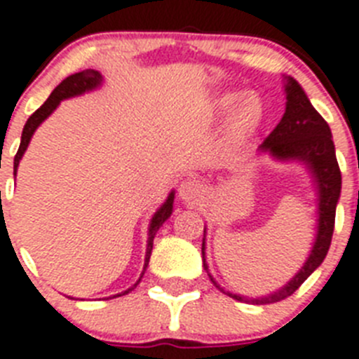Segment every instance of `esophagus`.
<instances>
[{"instance_id":"esophagus-1","label":"esophagus","mask_w":359,"mask_h":359,"mask_svg":"<svg viewBox=\"0 0 359 359\" xmlns=\"http://www.w3.org/2000/svg\"><path fill=\"white\" fill-rule=\"evenodd\" d=\"M201 195H203V186L197 180H184L179 186V197L186 203H195Z\"/></svg>"}]
</instances>
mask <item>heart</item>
Segmentation results:
<instances>
[{"instance_id":"obj_1","label":"heart","mask_w":359,"mask_h":359,"mask_svg":"<svg viewBox=\"0 0 359 359\" xmlns=\"http://www.w3.org/2000/svg\"><path fill=\"white\" fill-rule=\"evenodd\" d=\"M239 102L236 111L231 113L230 126H228V140L233 146L246 142L259 129L264 118V105L257 95H246L241 98L239 93H226L221 96L222 109H230L231 105Z\"/></svg>"}]
</instances>
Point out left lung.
<instances>
[{"mask_svg": "<svg viewBox=\"0 0 359 359\" xmlns=\"http://www.w3.org/2000/svg\"><path fill=\"white\" fill-rule=\"evenodd\" d=\"M285 93H287V109H285L281 122L277 123L276 129L268 135L266 140L259 146V149L263 153H270L277 161L303 162L309 168L310 175L318 186V231H316L314 246L310 250L309 259L285 287H281L270 296L248 299V297L239 296V294L224 292V288L217 285L212 273L208 272L206 259H204V246L206 245L203 241L204 268H206L213 285L233 299L252 301L254 305L277 303V301L292 296L305 283L306 277L323 263L330 241H332L336 204H338L339 194H341V171H339L338 161H336V149H334L332 133H330L328 123L312 107L303 87L294 78L287 76ZM204 231H206V228H204Z\"/></svg>", "mask_w": 359, "mask_h": 359, "instance_id": "1", "label": "left lung"}]
</instances>
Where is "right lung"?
<instances>
[{
  "label": "right lung",
  "instance_id": "obj_1",
  "mask_svg": "<svg viewBox=\"0 0 359 359\" xmlns=\"http://www.w3.org/2000/svg\"><path fill=\"white\" fill-rule=\"evenodd\" d=\"M102 80H104V78H102V74L98 71H95V69H86V71H82V72L71 74V76L65 78V80H63V82L60 83V86L56 87L53 93H50V96L47 98V100H45V104L41 105L40 109H36L34 113L29 116V120H27V123H25V128H23V133H21L20 149H18L16 156H14V177H16V171H18V165H20L21 156H23V153H25L27 146H29V142H31L32 135H34V131L38 129V126H40V123L43 122V120L47 118V116H49V114L53 113L56 107H58L60 102L65 100V98H72V96L83 95V93H87V91H93V89H96L98 86H102ZM173 198H175V194L171 191V194L168 195V198H165V203L162 204L158 210H156L155 215H153V219H151V222H149L146 261H144L142 276H144V272H146L147 263H149V257H151L153 239H155L156 231H158V228L164 224L165 219H168V217L171 215V212H173ZM138 283H140V279L135 283L133 287L128 288V290L122 292V294H116V296H123V294L131 292L133 288H137ZM116 296H113V297H116Z\"/></svg>",
  "mask_w": 359,
  "mask_h": 359
}]
</instances>
